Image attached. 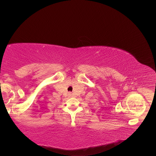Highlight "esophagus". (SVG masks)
I'll list each match as a JSON object with an SVG mask.
<instances>
[{
	"label": "esophagus",
	"mask_w": 156,
	"mask_h": 156,
	"mask_svg": "<svg viewBox=\"0 0 156 156\" xmlns=\"http://www.w3.org/2000/svg\"><path fill=\"white\" fill-rule=\"evenodd\" d=\"M72 96V94H69V96Z\"/></svg>",
	"instance_id": "esophagus-1"
}]
</instances>
